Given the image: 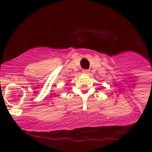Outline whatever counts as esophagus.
<instances>
[{
    "mask_svg": "<svg viewBox=\"0 0 152 152\" xmlns=\"http://www.w3.org/2000/svg\"><path fill=\"white\" fill-rule=\"evenodd\" d=\"M82 72H83V73H84V74H89V73H90V70H89V69H83Z\"/></svg>",
    "mask_w": 152,
    "mask_h": 152,
    "instance_id": "esophagus-1",
    "label": "esophagus"
}]
</instances>
